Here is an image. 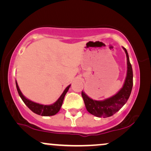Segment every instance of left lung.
I'll list each match as a JSON object with an SVG mask.
<instances>
[{
  "instance_id": "1",
  "label": "left lung",
  "mask_w": 151,
  "mask_h": 151,
  "mask_svg": "<svg viewBox=\"0 0 151 151\" xmlns=\"http://www.w3.org/2000/svg\"><path fill=\"white\" fill-rule=\"evenodd\" d=\"M123 48L127 58V74L124 86L120 91L114 96L104 101L93 100L81 91V96L84 99L86 110L95 116L106 118L114 115L125 104L131 95L133 87V70L130 63L127 50L126 48Z\"/></svg>"
}]
</instances>
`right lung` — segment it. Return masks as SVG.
I'll use <instances>...</instances> for the list:
<instances>
[{
	"mask_svg": "<svg viewBox=\"0 0 151 151\" xmlns=\"http://www.w3.org/2000/svg\"><path fill=\"white\" fill-rule=\"evenodd\" d=\"M15 84H16V88L18 90V92L19 93V96H20V98L22 99V100L23 101L25 104L28 107L29 109L32 111V112H34L35 114H38V115L43 116H54L57 113H58V111H60V108H61L62 103H63L64 98H65V94L68 91L69 89H70V86L69 85L67 88L65 89V91H63V93H62V95L60 96V97L58 99V101L51 105H43V104H40L35 103L30 100L27 99V98H25V96L22 95L21 91H20V89H19V86L18 85V83L15 81Z\"/></svg>",
	"mask_w": 151,
	"mask_h": 151,
	"instance_id": "add662e5",
	"label": "right lung"
}]
</instances>
